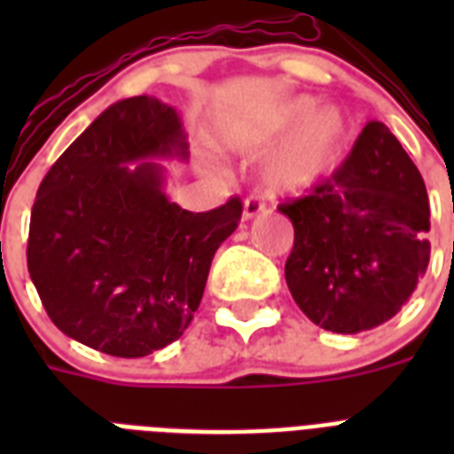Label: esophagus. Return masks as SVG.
Masks as SVG:
<instances>
[{"instance_id":"obj_1","label":"esophagus","mask_w":454,"mask_h":454,"mask_svg":"<svg viewBox=\"0 0 454 454\" xmlns=\"http://www.w3.org/2000/svg\"><path fill=\"white\" fill-rule=\"evenodd\" d=\"M266 212V205H263L259 198H247L245 200V205H242V219L252 221L256 219L259 214Z\"/></svg>"}]
</instances>
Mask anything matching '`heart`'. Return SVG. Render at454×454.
Instances as JSON below:
<instances>
[{
    "label": "heart",
    "instance_id": "obj_1",
    "mask_svg": "<svg viewBox=\"0 0 454 454\" xmlns=\"http://www.w3.org/2000/svg\"><path fill=\"white\" fill-rule=\"evenodd\" d=\"M351 134V122L337 103L317 106L313 96H294L252 122H223L219 145L231 151H269L290 137L270 157L263 181L273 195H301L337 171Z\"/></svg>",
    "mask_w": 454,
    "mask_h": 454
}]
</instances>
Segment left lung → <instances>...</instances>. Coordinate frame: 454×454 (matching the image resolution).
Here are the masks:
<instances>
[{
	"mask_svg": "<svg viewBox=\"0 0 454 454\" xmlns=\"http://www.w3.org/2000/svg\"><path fill=\"white\" fill-rule=\"evenodd\" d=\"M280 214L294 226L285 280L303 316L323 330L380 327L427 273V185L384 122L370 120L341 169L309 198L280 205Z\"/></svg>",
	"mask_w": 454,
	"mask_h": 454,
	"instance_id": "left-lung-1",
	"label": "left lung"
}]
</instances>
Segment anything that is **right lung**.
Masks as SVG:
<instances>
[{
	"instance_id": "1",
	"label": "right lung",
	"mask_w": 454,
	"mask_h": 454,
	"mask_svg": "<svg viewBox=\"0 0 454 454\" xmlns=\"http://www.w3.org/2000/svg\"><path fill=\"white\" fill-rule=\"evenodd\" d=\"M188 157L178 110L134 96L103 110L49 169L32 205L27 270L63 334L141 358L191 325L242 205L231 198L195 214L171 202L162 162Z\"/></svg>"
}]
</instances>
